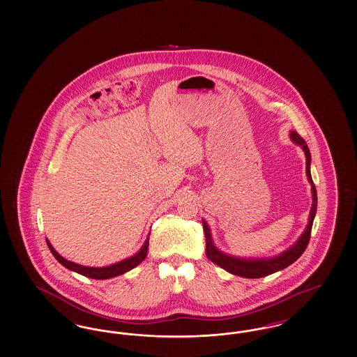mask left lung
I'll return each mask as SVG.
<instances>
[{
	"label": "left lung",
	"mask_w": 357,
	"mask_h": 357,
	"mask_svg": "<svg viewBox=\"0 0 357 357\" xmlns=\"http://www.w3.org/2000/svg\"><path fill=\"white\" fill-rule=\"evenodd\" d=\"M290 140L300 146L303 149V151L305 153L306 159V176H307V182L310 183V190H312V207H310V213H309V220L306 225L305 230L303 231V234L298 237V239L288 248L287 250H284L280 255H273V257H266V258H246V257H236V255H227L220 250L214 241L211 237V230L207 225V222L202 220L204 223V237H206V255L207 258L214 262L215 265H218L222 269H225L226 272L231 273L234 275H239L243 278H261L265 275H269L273 273L280 272L285 268H288L289 265H291L294 261H297L301 255L305 252L309 238H310V230H312V225L313 220L316 217V211H317V192H316V187L312 181V175H310V153L307 149V144L305 140L298 135L296 131H290Z\"/></svg>",
	"instance_id": "8db88e82"
}]
</instances>
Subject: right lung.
Segmentation results:
<instances>
[{"instance_id":"right-lung-1","label":"right lung","mask_w":357,"mask_h":357,"mask_svg":"<svg viewBox=\"0 0 357 357\" xmlns=\"http://www.w3.org/2000/svg\"><path fill=\"white\" fill-rule=\"evenodd\" d=\"M151 233V231H150ZM150 233L146 238L144 243L142 245V248L137 250V253H135L128 258H124L116 264H112V265H108V266H102V268H93V266H84V265H79V264H75L72 261L66 259L64 257L59 255L54 248L52 246L50 239H47V245L51 250L53 257L63 265L66 266L69 271L72 272L79 273L82 275H85L88 278H93V280H108V278H114L116 275L120 274H124V273L130 272L131 269L136 268L147 255V250H149V239H150Z\"/></svg>"}]
</instances>
